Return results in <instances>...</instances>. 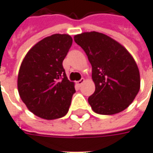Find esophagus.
Listing matches in <instances>:
<instances>
[{"mask_svg": "<svg viewBox=\"0 0 153 153\" xmlns=\"http://www.w3.org/2000/svg\"><path fill=\"white\" fill-rule=\"evenodd\" d=\"M84 82H85V80H84V79H83V78H82V79H81V80H80V81H78V82H76V83H77V85H78L79 87H81V86L82 85V83Z\"/></svg>", "mask_w": 153, "mask_h": 153, "instance_id": "1", "label": "esophagus"}]
</instances>
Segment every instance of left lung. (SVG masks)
Instances as JSON below:
<instances>
[{"mask_svg":"<svg viewBox=\"0 0 153 153\" xmlns=\"http://www.w3.org/2000/svg\"><path fill=\"white\" fill-rule=\"evenodd\" d=\"M92 67L95 91L88 102L96 113L113 115L125 110L140 90L138 67L128 51L107 35L91 31L74 36Z\"/></svg>","mask_w":153,"mask_h":153,"instance_id":"left-lung-1","label":"left lung"}]
</instances>
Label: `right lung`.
<instances>
[{"instance_id":"add662e5","label":"right lung","mask_w":153,"mask_h":153,"mask_svg":"<svg viewBox=\"0 0 153 153\" xmlns=\"http://www.w3.org/2000/svg\"><path fill=\"white\" fill-rule=\"evenodd\" d=\"M71 44L69 35H51L32 46L22 61L19 95L29 111L41 118H61L68 112L76 90L74 82L66 77L62 62Z\"/></svg>"}]
</instances>
